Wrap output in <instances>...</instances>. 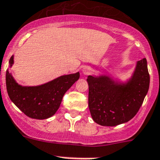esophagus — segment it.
I'll return each instance as SVG.
<instances>
[{
    "mask_svg": "<svg viewBox=\"0 0 160 160\" xmlns=\"http://www.w3.org/2000/svg\"><path fill=\"white\" fill-rule=\"evenodd\" d=\"M82 71V73L84 75H88L91 73V67L85 66V67H83Z\"/></svg>",
    "mask_w": 160,
    "mask_h": 160,
    "instance_id": "esophagus-1",
    "label": "esophagus"
}]
</instances>
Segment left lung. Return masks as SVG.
<instances>
[{
    "label": "left lung",
    "instance_id": "obj_1",
    "mask_svg": "<svg viewBox=\"0 0 160 160\" xmlns=\"http://www.w3.org/2000/svg\"><path fill=\"white\" fill-rule=\"evenodd\" d=\"M88 105L92 119L103 126H116L128 122L138 112L150 86L146 58L137 61L126 81L110 74L89 75Z\"/></svg>",
    "mask_w": 160,
    "mask_h": 160
}]
</instances>
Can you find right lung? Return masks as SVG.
I'll use <instances>...</instances> for the list:
<instances>
[{
    "instance_id": "right-lung-1",
    "label": "right lung",
    "mask_w": 160,
    "mask_h": 160,
    "mask_svg": "<svg viewBox=\"0 0 160 160\" xmlns=\"http://www.w3.org/2000/svg\"><path fill=\"white\" fill-rule=\"evenodd\" d=\"M9 60V68L14 62ZM79 72L62 75L39 86L19 85L9 69L6 70V89L10 100L27 117L43 120L52 117L59 108L64 95L78 81Z\"/></svg>"
}]
</instances>
